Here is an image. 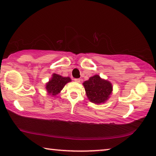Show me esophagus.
<instances>
[{"label": "esophagus", "instance_id": "obj_1", "mask_svg": "<svg viewBox=\"0 0 156 156\" xmlns=\"http://www.w3.org/2000/svg\"><path fill=\"white\" fill-rule=\"evenodd\" d=\"M74 80H75L76 83H80V78H75V79H74Z\"/></svg>", "mask_w": 156, "mask_h": 156}]
</instances>
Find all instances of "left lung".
<instances>
[{
  "instance_id": "left-lung-1",
  "label": "left lung",
  "mask_w": 156,
  "mask_h": 156,
  "mask_svg": "<svg viewBox=\"0 0 156 156\" xmlns=\"http://www.w3.org/2000/svg\"><path fill=\"white\" fill-rule=\"evenodd\" d=\"M85 92L90 101L96 104L105 102L112 91V86L109 81L102 80L98 75L90 77L83 83Z\"/></svg>"
}]
</instances>
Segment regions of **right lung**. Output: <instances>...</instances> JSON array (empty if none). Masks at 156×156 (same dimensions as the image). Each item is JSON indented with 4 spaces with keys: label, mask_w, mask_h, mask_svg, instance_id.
<instances>
[{
    "label": "right lung",
    "mask_w": 156,
    "mask_h": 156,
    "mask_svg": "<svg viewBox=\"0 0 156 156\" xmlns=\"http://www.w3.org/2000/svg\"><path fill=\"white\" fill-rule=\"evenodd\" d=\"M71 80L69 77H62L58 74L54 73L52 76V78L46 85V89L50 95L55 96L60 93L65 85Z\"/></svg>",
    "instance_id": "add662e5"
}]
</instances>
